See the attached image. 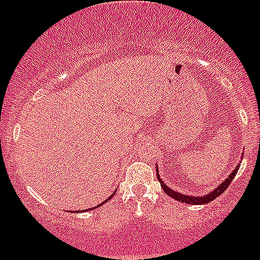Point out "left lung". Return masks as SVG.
<instances>
[{
  "mask_svg": "<svg viewBox=\"0 0 260 260\" xmlns=\"http://www.w3.org/2000/svg\"><path fill=\"white\" fill-rule=\"evenodd\" d=\"M237 172H238V167H236V169H234V171L229 174L228 178H226L224 182L220 183L217 189H215L212 192H210L208 195H204V197H189V195L181 194V192H176L174 190H172L171 187H167V186H165V183L162 182L161 178H160V176H158V174H157V178H158V181H160V183H161L162 190H164V191L167 192L169 197H172V198L176 199V201L183 202V203H186V204H204V203H210L211 201H213V199L217 198L220 194H222V192L226 190V187H229L232 180H233L234 176H236V173H237Z\"/></svg>",
  "mask_w": 260,
  "mask_h": 260,
  "instance_id": "left-lung-1",
  "label": "left lung"
}]
</instances>
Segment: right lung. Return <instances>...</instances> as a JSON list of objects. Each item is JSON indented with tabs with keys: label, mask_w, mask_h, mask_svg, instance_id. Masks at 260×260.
<instances>
[{
	"label": "right lung",
	"mask_w": 260,
	"mask_h": 260,
	"mask_svg": "<svg viewBox=\"0 0 260 260\" xmlns=\"http://www.w3.org/2000/svg\"><path fill=\"white\" fill-rule=\"evenodd\" d=\"M112 197H113V195H112ZM112 197H109V199L112 198ZM109 199H107V201H109ZM107 201H105V202H107ZM103 203H104V202H103ZM103 203H102V204H103ZM91 210H93V208H91Z\"/></svg>",
	"instance_id": "1"
}]
</instances>
